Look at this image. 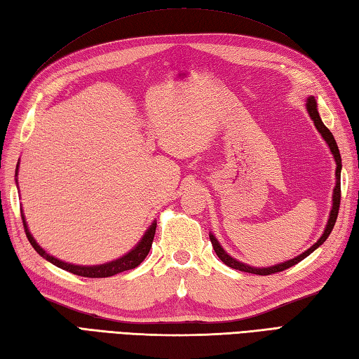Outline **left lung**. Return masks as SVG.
I'll list each match as a JSON object with an SVG mask.
<instances>
[{
  "label": "left lung",
  "mask_w": 359,
  "mask_h": 359,
  "mask_svg": "<svg viewBox=\"0 0 359 359\" xmlns=\"http://www.w3.org/2000/svg\"><path fill=\"white\" fill-rule=\"evenodd\" d=\"M306 109H309V114L310 118L313 119L314 126H316L318 131L320 135H323V137L325 139V142L328 144V147H330L333 156H334V161H336V186H334V190H333V206H332V210H330V218H328V223H327V228L323 233V237H320L316 243H314L310 250H306L305 252H302L301 255H297V257L291 259L288 262L285 263H279V265L276 266H269V268H252V266H248L245 265V263L241 262H237L236 259H232L229 254H226L223 248L220 246V243H218L217 238L212 236V233H209V238L212 241V246H214V250L218 255V259H220L224 265H228L229 268H233V269H238V271H243V273H251V274H259V276H269V274H276V273H280V271H285V269H288L291 266H294L296 263H299L301 260H304L305 257H309V255L316 250V248H319L320 245L324 243V241L328 238V236H330V232L333 231V226L336 223V218H338V212H339V204H341V155H339V149L338 145H336V141L334 137L332 135V131L328 130L324 122L320 121L319 118V113H318V108H316V100H314V97H309V100H306Z\"/></svg>",
  "instance_id": "8db88e82"
}]
</instances>
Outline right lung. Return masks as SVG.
<instances>
[{
  "label": "right lung",
  "instance_id": "add662e5",
  "mask_svg": "<svg viewBox=\"0 0 359 359\" xmlns=\"http://www.w3.org/2000/svg\"><path fill=\"white\" fill-rule=\"evenodd\" d=\"M21 220H23L25 232H26V237L29 240V243L34 246V250L39 252L43 259H46L48 262L53 263V265L65 269V271H69L72 274H77V276H82V277H91V279H99V277H111L114 274L128 271V269H133L137 265H141L142 260L147 257V254H149L151 243H153V237H155V232H156V223L153 222L151 226L149 228V231L145 232V236L142 237V240L139 241V245L135 248V250H131L128 254L123 255V257L114 260V262L104 263V265L79 266V265H71V263H65L62 260H58V259L53 257V255H49L45 250H41L39 243H36L34 237L31 236V232H29L23 214H21Z\"/></svg>",
  "mask_w": 359,
  "mask_h": 359
}]
</instances>
